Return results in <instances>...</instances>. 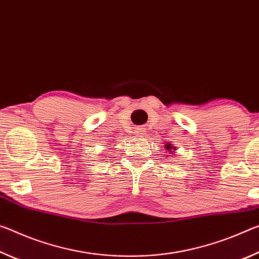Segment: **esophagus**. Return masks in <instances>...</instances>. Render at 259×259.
I'll list each match as a JSON object with an SVG mask.
<instances>
[{
  "label": "esophagus",
  "instance_id": "esophagus-1",
  "mask_svg": "<svg viewBox=\"0 0 259 259\" xmlns=\"http://www.w3.org/2000/svg\"><path fill=\"white\" fill-rule=\"evenodd\" d=\"M146 134V127H138L137 131H135V135H137L138 138H142L143 135Z\"/></svg>",
  "mask_w": 259,
  "mask_h": 259
}]
</instances>
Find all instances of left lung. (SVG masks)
I'll list each match as a JSON object with an SVG mask.
<instances>
[{
	"label": "left lung",
	"mask_w": 259,
	"mask_h": 259,
	"mask_svg": "<svg viewBox=\"0 0 259 259\" xmlns=\"http://www.w3.org/2000/svg\"><path fill=\"white\" fill-rule=\"evenodd\" d=\"M165 149H166L169 152V155H171V157H172V155L176 152L177 148L175 146H172L171 143H165Z\"/></svg>",
	"instance_id": "1"
}]
</instances>
